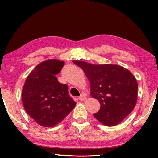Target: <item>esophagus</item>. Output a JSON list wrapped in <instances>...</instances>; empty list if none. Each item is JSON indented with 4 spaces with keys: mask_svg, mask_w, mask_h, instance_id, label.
<instances>
[{
    "mask_svg": "<svg viewBox=\"0 0 158 158\" xmlns=\"http://www.w3.org/2000/svg\"><path fill=\"white\" fill-rule=\"evenodd\" d=\"M85 99H86V97H85V96L84 95H80L79 97V100L80 101H84V100H85Z\"/></svg>",
    "mask_w": 158,
    "mask_h": 158,
    "instance_id": "1",
    "label": "esophagus"
}]
</instances>
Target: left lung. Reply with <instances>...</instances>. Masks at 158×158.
Masks as SVG:
<instances>
[{"label":"left lung","instance_id":"obj_1","mask_svg":"<svg viewBox=\"0 0 158 158\" xmlns=\"http://www.w3.org/2000/svg\"><path fill=\"white\" fill-rule=\"evenodd\" d=\"M84 70L90 84V95L100 102V109L93 114L107 126L119 124L135 106L137 80L128 69L117 65H93L73 60Z\"/></svg>","mask_w":158,"mask_h":158}]
</instances>
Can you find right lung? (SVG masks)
Wrapping results in <instances>:
<instances>
[{"instance_id": "right-lung-1", "label": "right lung", "mask_w": 158, "mask_h": 158, "mask_svg": "<svg viewBox=\"0 0 158 158\" xmlns=\"http://www.w3.org/2000/svg\"><path fill=\"white\" fill-rule=\"evenodd\" d=\"M63 61L48 60L37 65L26 79L21 98L26 111L40 125L53 127L63 121L76 105L68 86L56 77Z\"/></svg>"}]
</instances>
